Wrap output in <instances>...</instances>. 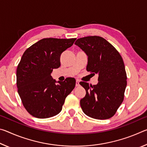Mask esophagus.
Wrapping results in <instances>:
<instances>
[{"label": "esophagus", "instance_id": "esophagus-1", "mask_svg": "<svg viewBox=\"0 0 147 147\" xmlns=\"http://www.w3.org/2000/svg\"><path fill=\"white\" fill-rule=\"evenodd\" d=\"M80 86V81L78 80H76V86L78 87Z\"/></svg>", "mask_w": 147, "mask_h": 147}]
</instances>
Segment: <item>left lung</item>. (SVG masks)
<instances>
[{
	"mask_svg": "<svg viewBox=\"0 0 147 147\" xmlns=\"http://www.w3.org/2000/svg\"><path fill=\"white\" fill-rule=\"evenodd\" d=\"M74 44L88 56L87 71L98 74L96 85L80 83L86 91L80 100L81 108L91 118H111L123 102L127 84L123 59L115 47L100 36L84 37Z\"/></svg>",
	"mask_w": 147,
	"mask_h": 147,
	"instance_id": "1",
	"label": "left lung"
}]
</instances>
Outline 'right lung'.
Listing matches in <instances>:
<instances>
[{
	"instance_id": "1",
	"label": "right lung",
	"mask_w": 147,
	"mask_h": 147,
	"mask_svg": "<svg viewBox=\"0 0 147 147\" xmlns=\"http://www.w3.org/2000/svg\"><path fill=\"white\" fill-rule=\"evenodd\" d=\"M76 39L44 38L23 54L17 68V86L24 107L35 117L46 119L58 114L75 87L74 78L56 82L51 74L59 67L61 53Z\"/></svg>"
}]
</instances>
